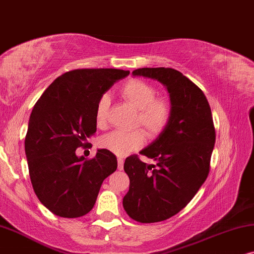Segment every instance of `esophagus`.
Here are the masks:
<instances>
[{
    "label": "esophagus",
    "instance_id": "34e87169",
    "mask_svg": "<svg viewBox=\"0 0 254 254\" xmlns=\"http://www.w3.org/2000/svg\"><path fill=\"white\" fill-rule=\"evenodd\" d=\"M123 165H124L123 158H118L117 159V167H118V170H120V171L123 170Z\"/></svg>",
    "mask_w": 254,
    "mask_h": 254
}]
</instances>
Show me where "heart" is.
Returning a JSON list of instances; mask_svg holds the SVG:
<instances>
[{
  "instance_id": "b5f03b06",
  "label": "heart",
  "mask_w": 254,
  "mask_h": 254,
  "mask_svg": "<svg viewBox=\"0 0 254 254\" xmlns=\"http://www.w3.org/2000/svg\"><path fill=\"white\" fill-rule=\"evenodd\" d=\"M121 95L125 102L137 110L136 124L139 125L148 137H157L166 129L172 117V104L166 99H155L157 89L141 80H130L122 87ZM109 97L103 95L95 110V121L99 127L107 125ZM144 143V134L139 130L123 132L114 131L101 138V146L114 154L127 155L138 150Z\"/></svg>"
}]
</instances>
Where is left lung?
I'll return each mask as SVG.
<instances>
[{
    "label": "left lung",
    "mask_w": 254,
    "mask_h": 254,
    "mask_svg": "<svg viewBox=\"0 0 254 254\" xmlns=\"http://www.w3.org/2000/svg\"><path fill=\"white\" fill-rule=\"evenodd\" d=\"M132 75L166 87L172 117L166 129L140 151L157 164H145L137 155L125 159L130 187L123 207L137 222H161L182 210L207 179L216 139L214 122L203 92L179 70L139 68Z\"/></svg>",
    "instance_id": "obj_1"
}]
</instances>
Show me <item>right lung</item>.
<instances>
[{
  "mask_svg": "<svg viewBox=\"0 0 254 254\" xmlns=\"http://www.w3.org/2000/svg\"><path fill=\"white\" fill-rule=\"evenodd\" d=\"M129 74L114 68L70 70L57 77L33 107L24 143L30 179L37 197L54 215L88 214L103 180L116 171V155L106 148L89 160L75 151L96 132L99 100Z\"/></svg>",
  "mask_w": 254,
  "mask_h": 254,
  "instance_id": "right-lung-1",
  "label": "right lung"
}]
</instances>
